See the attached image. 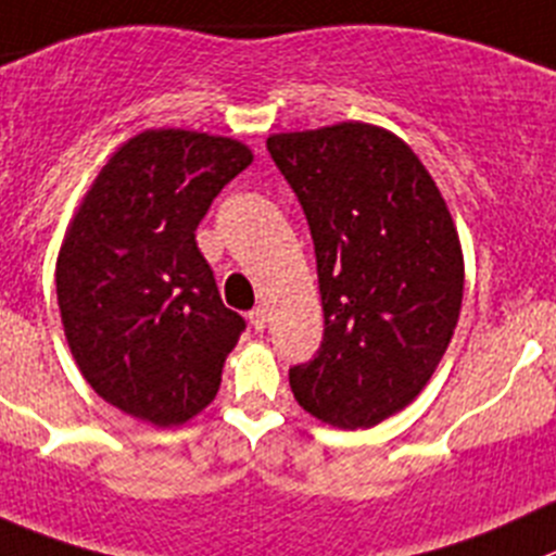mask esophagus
Wrapping results in <instances>:
<instances>
[{"instance_id":"34e87169","label":"esophagus","mask_w":556,"mask_h":556,"mask_svg":"<svg viewBox=\"0 0 556 556\" xmlns=\"http://www.w3.org/2000/svg\"><path fill=\"white\" fill-rule=\"evenodd\" d=\"M248 321H251L253 330L262 332L264 327H267V311H264V308H253L251 314H248Z\"/></svg>"}]
</instances>
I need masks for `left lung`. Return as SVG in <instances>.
<instances>
[{
    "mask_svg": "<svg viewBox=\"0 0 556 556\" xmlns=\"http://www.w3.org/2000/svg\"><path fill=\"white\" fill-rule=\"evenodd\" d=\"M267 150L308 218L325 311L319 352L289 384L316 420L371 428L447 352L464 298L456 224L420 157L379 125L273 134Z\"/></svg>",
    "mask_w": 556,
    "mask_h": 556,
    "instance_id": "obj_1",
    "label": "left lung"
}]
</instances>
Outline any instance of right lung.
<instances>
[{"label": "right lung", "mask_w": 556, "mask_h": 556, "mask_svg": "<svg viewBox=\"0 0 556 556\" xmlns=\"http://www.w3.org/2000/svg\"><path fill=\"white\" fill-rule=\"evenodd\" d=\"M251 161L229 136L144 130L116 147L67 226V346L94 393L136 420L182 426L218 393L245 321L220 300L195 226Z\"/></svg>", "instance_id": "obj_1"}]
</instances>
